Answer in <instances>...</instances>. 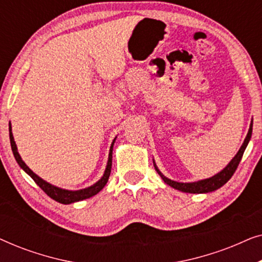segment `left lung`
Returning a JSON list of instances; mask_svg holds the SVG:
<instances>
[{
    "instance_id": "left-lung-1",
    "label": "left lung",
    "mask_w": 262,
    "mask_h": 262,
    "mask_svg": "<svg viewBox=\"0 0 262 262\" xmlns=\"http://www.w3.org/2000/svg\"><path fill=\"white\" fill-rule=\"evenodd\" d=\"M252 132H253V120L250 121L248 134H247L245 141H243L242 145H241V148H239L237 154L234 156V159H232L230 162L227 164V167L223 168L220 173H217L216 175H213V177H211L209 179H203V180H198L194 182H178V181L170 180V179H168L167 177H164V175L160 171L159 168H157L155 161H154V159H152L154 167H155V170L159 173L160 177L162 178V180L166 182L167 185H169L170 187L178 189V191H181L185 193H198V194L199 193L213 192V191H216V189L221 188L223 185L227 184V182L230 180L232 174L235 173L236 168H237L239 161H241V159H242L243 152H245L247 145H248L250 138H252Z\"/></svg>"
}]
</instances>
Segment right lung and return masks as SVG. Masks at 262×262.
Returning a JSON list of instances; mask_svg holds the SVG:
<instances>
[{"instance_id":"right-lung-1","label":"right lung","mask_w":262,"mask_h":262,"mask_svg":"<svg viewBox=\"0 0 262 262\" xmlns=\"http://www.w3.org/2000/svg\"><path fill=\"white\" fill-rule=\"evenodd\" d=\"M9 139H10V145H12V151L14 154V157H15L17 164H19V166L23 168V169L26 171V173L30 175L32 179H33L35 184H37L39 187H40L42 191H44L46 194L50 196V198H52L53 200H56V202H58L60 204H66V205H68V204L81 202V200L91 198V196L98 194V193L101 191L103 187H105L107 181H108V178L111 174V168H112L113 145H114V142H116L117 137L113 139L112 144H111L110 152H108V160H107V166H106L105 171H103L102 177L100 178L99 180L95 182V184L89 186V187L77 189V191H70V189H64V188L57 187V186L51 185L50 182L45 181L44 179L38 177V175L35 174L33 170L30 169V167H28L27 164L24 162L23 159H21L19 151H17V146L15 144V141H14V136L12 132V125H10V123H9Z\"/></svg>"}]
</instances>
